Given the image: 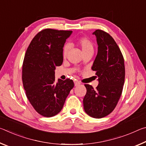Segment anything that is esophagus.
<instances>
[{"instance_id": "esophagus-1", "label": "esophagus", "mask_w": 146, "mask_h": 146, "mask_svg": "<svg viewBox=\"0 0 146 146\" xmlns=\"http://www.w3.org/2000/svg\"><path fill=\"white\" fill-rule=\"evenodd\" d=\"M80 82H78V81H77V80L75 81V86H77L80 85Z\"/></svg>"}]
</instances>
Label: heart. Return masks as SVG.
<instances>
[{
	"mask_svg": "<svg viewBox=\"0 0 146 146\" xmlns=\"http://www.w3.org/2000/svg\"><path fill=\"white\" fill-rule=\"evenodd\" d=\"M77 44L78 46L80 48L81 50H82L83 55L86 53L90 52V51L93 52V49H94L93 44L92 42L91 41L90 38L85 37V36L81 37L77 40ZM69 50H70V46L68 45H66V46H64V48L63 49V52H62L64 58H66V56H67Z\"/></svg>",
	"mask_w": 146,
	"mask_h": 146,
	"instance_id": "b5f03b06",
	"label": "heart"
}]
</instances>
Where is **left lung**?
I'll return each instance as SVG.
<instances>
[{
    "label": "left lung",
    "instance_id": "8db88e82",
    "mask_svg": "<svg viewBox=\"0 0 146 146\" xmlns=\"http://www.w3.org/2000/svg\"><path fill=\"white\" fill-rule=\"evenodd\" d=\"M98 53L92 66L98 77L95 90L84 84L87 92L83 99L84 109L90 117L100 118L110 114L117 105L125 80L124 60L119 47L110 34L97 29Z\"/></svg>",
    "mask_w": 146,
    "mask_h": 146
}]
</instances>
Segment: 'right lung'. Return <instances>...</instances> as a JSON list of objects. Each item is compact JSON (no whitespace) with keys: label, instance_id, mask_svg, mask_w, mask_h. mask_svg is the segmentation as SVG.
<instances>
[{"label":"right lung","instance_id":"1","mask_svg":"<svg viewBox=\"0 0 146 146\" xmlns=\"http://www.w3.org/2000/svg\"><path fill=\"white\" fill-rule=\"evenodd\" d=\"M72 31L45 29L35 36L24 56L23 86L35 110L45 117L60 111L74 87L67 78L55 82V70L63 62V47Z\"/></svg>","mask_w":146,"mask_h":146}]
</instances>
